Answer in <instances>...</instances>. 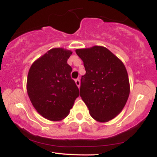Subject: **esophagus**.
I'll list each match as a JSON object with an SVG mask.
<instances>
[{"instance_id": "esophagus-1", "label": "esophagus", "mask_w": 157, "mask_h": 157, "mask_svg": "<svg viewBox=\"0 0 157 157\" xmlns=\"http://www.w3.org/2000/svg\"><path fill=\"white\" fill-rule=\"evenodd\" d=\"M75 83H76L77 87L80 88V80H78V79H77V80H75Z\"/></svg>"}]
</instances>
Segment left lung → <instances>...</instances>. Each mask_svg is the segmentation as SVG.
<instances>
[{"label":"left lung","instance_id":"8db88e82","mask_svg":"<svg viewBox=\"0 0 157 157\" xmlns=\"http://www.w3.org/2000/svg\"><path fill=\"white\" fill-rule=\"evenodd\" d=\"M84 64L80 95L90 115L97 122H107L125 107L130 83L125 65L107 48L94 46L75 50Z\"/></svg>","mask_w":157,"mask_h":157}]
</instances>
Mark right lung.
<instances>
[{
	"label": "right lung",
	"mask_w": 157,
	"mask_h": 157,
	"mask_svg": "<svg viewBox=\"0 0 157 157\" xmlns=\"http://www.w3.org/2000/svg\"><path fill=\"white\" fill-rule=\"evenodd\" d=\"M72 51L53 48L32 63L27 76L26 90L37 113L51 121L68 116L79 96L67 63Z\"/></svg>",
	"instance_id": "add662e5"
}]
</instances>
